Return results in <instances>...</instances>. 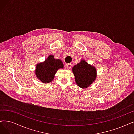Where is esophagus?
Masks as SVG:
<instances>
[{
    "instance_id": "obj_1",
    "label": "esophagus",
    "mask_w": 134,
    "mask_h": 134,
    "mask_svg": "<svg viewBox=\"0 0 134 134\" xmlns=\"http://www.w3.org/2000/svg\"><path fill=\"white\" fill-rule=\"evenodd\" d=\"M71 67V64L70 63H67L65 64V68L67 69H69Z\"/></svg>"
}]
</instances>
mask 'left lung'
<instances>
[{
  "label": "left lung",
  "mask_w": 134,
  "mask_h": 134,
  "mask_svg": "<svg viewBox=\"0 0 134 134\" xmlns=\"http://www.w3.org/2000/svg\"><path fill=\"white\" fill-rule=\"evenodd\" d=\"M75 80L79 87L82 88L88 87L97 77L96 68L82 59L72 69Z\"/></svg>",
  "instance_id": "left-lung-1"
}]
</instances>
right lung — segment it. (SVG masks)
I'll use <instances>...</instances> for the list:
<instances>
[{
	"mask_svg": "<svg viewBox=\"0 0 134 134\" xmlns=\"http://www.w3.org/2000/svg\"><path fill=\"white\" fill-rule=\"evenodd\" d=\"M63 68L64 64L60 59H57L54 55H49L44 62L37 64L35 74L42 82L49 83L54 79L57 71Z\"/></svg>",
	"mask_w": 134,
	"mask_h": 134,
	"instance_id": "1",
	"label": "right lung"
}]
</instances>
